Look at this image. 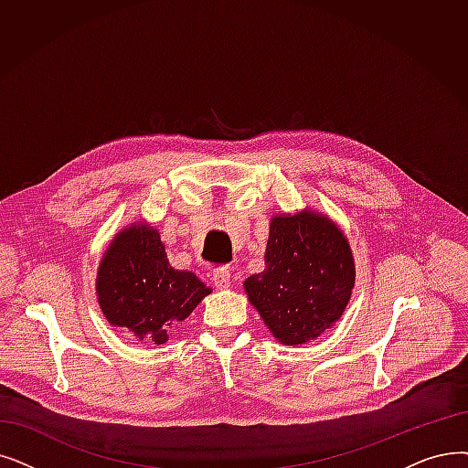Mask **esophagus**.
I'll return each instance as SVG.
<instances>
[{
	"label": "esophagus",
	"mask_w": 468,
	"mask_h": 468,
	"mask_svg": "<svg viewBox=\"0 0 468 468\" xmlns=\"http://www.w3.org/2000/svg\"><path fill=\"white\" fill-rule=\"evenodd\" d=\"M212 282H214V287L216 289H219V291H223V289H229V284H231V271L229 270H214V273H212Z\"/></svg>",
	"instance_id": "esophagus-1"
}]
</instances>
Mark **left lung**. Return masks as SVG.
Returning a JSON list of instances; mask_svg holds the SVG:
<instances>
[{
	"instance_id": "1",
	"label": "left lung",
	"mask_w": 468,
	"mask_h": 468,
	"mask_svg": "<svg viewBox=\"0 0 468 468\" xmlns=\"http://www.w3.org/2000/svg\"><path fill=\"white\" fill-rule=\"evenodd\" d=\"M266 268L245 281L249 302L282 346L335 327L356 284L350 242L323 212L303 208L270 219Z\"/></svg>"
}]
</instances>
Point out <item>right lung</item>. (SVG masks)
<instances>
[{
    "label": "right lung",
    "instance_id": "1",
    "mask_svg": "<svg viewBox=\"0 0 468 468\" xmlns=\"http://www.w3.org/2000/svg\"><path fill=\"white\" fill-rule=\"evenodd\" d=\"M210 292L193 271L172 266L158 229L145 219L120 229L97 268L95 294L105 319L151 344H165L174 324Z\"/></svg>",
    "mask_w": 468,
    "mask_h": 468
}]
</instances>
